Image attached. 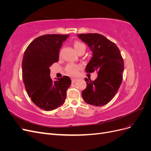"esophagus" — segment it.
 I'll return each instance as SVG.
<instances>
[{
  "instance_id": "34e87169",
  "label": "esophagus",
  "mask_w": 151,
  "mask_h": 151,
  "mask_svg": "<svg viewBox=\"0 0 151 151\" xmlns=\"http://www.w3.org/2000/svg\"><path fill=\"white\" fill-rule=\"evenodd\" d=\"M77 79H78V78H76H76H72V82L73 83H75V82H76Z\"/></svg>"
}]
</instances>
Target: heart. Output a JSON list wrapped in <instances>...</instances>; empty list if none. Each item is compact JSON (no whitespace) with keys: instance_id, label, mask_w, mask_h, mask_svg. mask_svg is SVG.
Wrapping results in <instances>:
<instances>
[{"instance_id":"obj_1","label":"heart","mask_w":151,"mask_h":151,"mask_svg":"<svg viewBox=\"0 0 151 151\" xmlns=\"http://www.w3.org/2000/svg\"><path fill=\"white\" fill-rule=\"evenodd\" d=\"M74 48L76 49V50L77 51V52H78L80 50L83 49L84 48H86L85 45L82 43L79 42H76L74 43ZM79 67L77 65H74V64H70V65H68L67 67V71L68 73V74L72 75V76H75L77 74V72H78V70H79Z\"/></svg>"}]
</instances>
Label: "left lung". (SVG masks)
I'll return each mask as SVG.
<instances>
[{
	"label": "left lung",
	"mask_w": 151,
	"mask_h": 151,
	"mask_svg": "<svg viewBox=\"0 0 151 151\" xmlns=\"http://www.w3.org/2000/svg\"><path fill=\"white\" fill-rule=\"evenodd\" d=\"M92 51L93 57L85 68L87 73L98 71V77L92 81L85 78L87 86L82 92L84 101L102 106L115 96L122 82L124 62L119 48L102 35H77Z\"/></svg>",
	"instance_id": "left-lung-1"
}]
</instances>
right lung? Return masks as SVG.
Wrapping results in <instances>:
<instances>
[{"label":"right lung","mask_w":151,"mask_h":151,"mask_svg":"<svg viewBox=\"0 0 151 151\" xmlns=\"http://www.w3.org/2000/svg\"><path fill=\"white\" fill-rule=\"evenodd\" d=\"M68 35H45L35 39L26 49L22 61V80L29 97L45 111L61 106L71 85L68 76L53 81L49 67L57 62Z\"/></svg>","instance_id":"obj_1"}]
</instances>
